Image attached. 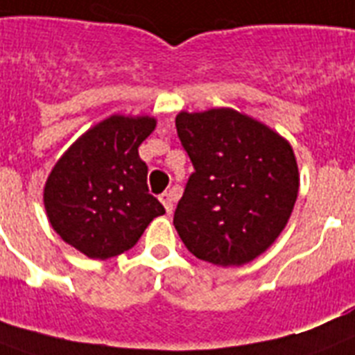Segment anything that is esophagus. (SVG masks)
<instances>
[{"instance_id":"obj_1","label":"esophagus","mask_w":355,"mask_h":355,"mask_svg":"<svg viewBox=\"0 0 355 355\" xmlns=\"http://www.w3.org/2000/svg\"><path fill=\"white\" fill-rule=\"evenodd\" d=\"M175 198H177V195L173 191L162 193V195H160V202H162L168 213H173V202H175Z\"/></svg>"}]
</instances>
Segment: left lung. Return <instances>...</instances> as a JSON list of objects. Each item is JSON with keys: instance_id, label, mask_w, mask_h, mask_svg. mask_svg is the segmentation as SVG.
<instances>
[{"instance_id": "8db88e82", "label": "left lung", "mask_w": 355, "mask_h": 355, "mask_svg": "<svg viewBox=\"0 0 355 355\" xmlns=\"http://www.w3.org/2000/svg\"><path fill=\"white\" fill-rule=\"evenodd\" d=\"M175 124L195 168L173 216L178 236L198 260L249 263L272 245L294 209L293 148L231 108L180 112Z\"/></svg>"}]
</instances>
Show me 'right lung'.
<instances>
[{
  "mask_svg": "<svg viewBox=\"0 0 355 355\" xmlns=\"http://www.w3.org/2000/svg\"><path fill=\"white\" fill-rule=\"evenodd\" d=\"M153 117L112 115L79 137L44 184L53 231L88 258L106 260L132 249L150 222L166 213L148 191L139 146Z\"/></svg>",
  "mask_w": 355,
  "mask_h": 355,
  "instance_id": "add662e5",
  "label": "right lung"
}]
</instances>
